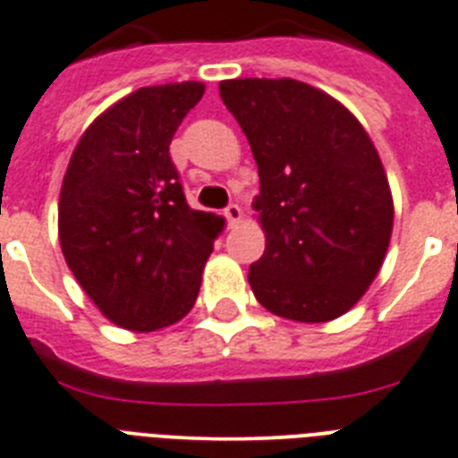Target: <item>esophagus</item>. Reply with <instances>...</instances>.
<instances>
[{"label": "esophagus", "mask_w": 458, "mask_h": 458, "mask_svg": "<svg viewBox=\"0 0 458 458\" xmlns=\"http://www.w3.org/2000/svg\"><path fill=\"white\" fill-rule=\"evenodd\" d=\"M224 216L225 219H228V225H234V224H239V221H242V208H239V205H228V208L224 209Z\"/></svg>", "instance_id": "34e87169"}]
</instances>
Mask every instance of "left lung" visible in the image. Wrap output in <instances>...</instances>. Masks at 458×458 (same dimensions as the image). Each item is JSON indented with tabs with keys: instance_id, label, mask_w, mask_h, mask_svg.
Segmentation results:
<instances>
[{
	"instance_id": "obj_1",
	"label": "left lung",
	"mask_w": 458,
	"mask_h": 458,
	"mask_svg": "<svg viewBox=\"0 0 458 458\" xmlns=\"http://www.w3.org/2000/svg\"><path fill=\"white\" fill-rule=\"evenodd\" d=\"M219 93L253 150V209L265 253L255 299L285 319L321 324L358 303L393 234V193L368 131L344 105L296 80H225Z\"/></svg>"
}]
</instances>
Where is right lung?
Instances as JSON below:
<instances>
[{"mask_svg": "<svg viewBox=\"0 0 458 458\" xmlns=\"http://www.w3.org/2000/svg\"><path fill=\"white\" fill-rule=\"evenodd\" d=\"M200 81L143 86L81 134L59 196V242L102 315L150 333L182 319L224 219L191 209L168 146Z\"/></svg>", "mask_w": 458, "mask_h": 458, "instance_id": "right-lung-1", "label": "right lung"}]
</instances>
